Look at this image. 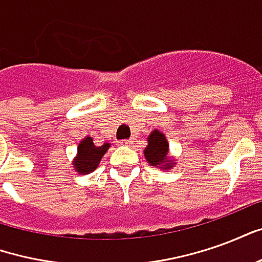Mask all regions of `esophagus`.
<instances>
[{
	"label": "esophagus",
	"instance_id": "1",
	"mask_svg": "<svg viewBox=\"0 0 262 262\" xmlns=\"http://www.w3.org/2000/svg\"><path fill=\"white\" fill-rule=\"evenodd\" d=\"M119 143L122 144V146H130L132 140H127V139H125V140H120Z\"/></svg>",
	"mask_w": 262,
	"mask_h": 262
}]
</instances>
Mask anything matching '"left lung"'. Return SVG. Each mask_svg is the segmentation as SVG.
Instances as JSON below:
<instances>
[{"mask_svg": "<svg viewBox=\"0 0 262 262\" xmlns=\"http://www.w3.org/2000/svg\"><path fill=\"white\" fill-rule=\"evenodd\" d=\"M168 146L170 144L161 132L156 129L150 133L147 147L144 148V157L150 163V165L170 170L174 165V160L168 157Z\"/></svg>", "mask_w": 262, "mask_h": 262, "instance_id": "obj_1", "label": "left lung"}]
</instances>
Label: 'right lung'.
I'll return each mask as SVG.
<instances>
[{"label":"right lung","instance_id":"add662e5","mask_svg":"<svg viewBox=\"0 0 262 262\" xmlns=\"http://www.w3.org/2000/svg\"><path fill=\"white\" fill-rule=\"evenodd\" d=\"M109 147H111L109 143H103L102 146L98 147L94 144L91 137L86 136L84 140H81L77 148V157L73 161L75 171L82 176L92 172L99 165L101 159Z\"/></svg>","mask_w":262,"mask_h":262}]
</instances>
